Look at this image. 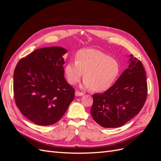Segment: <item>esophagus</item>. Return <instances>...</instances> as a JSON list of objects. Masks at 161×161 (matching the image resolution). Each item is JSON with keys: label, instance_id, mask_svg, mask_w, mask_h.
<instances>
[{"label": "esophagus", "instance_id": "esophagus-1", "mask_svg": "<svg viewBox=\"0 0 161 161\" xmlns=\"http://www.w3.org/2000/svg\"><path fill=\"white\" fill-rule=\"evenodd\" d=\"M84 94L83 93V92H79V91H76L75 92V95L76 96V97H81V96H82V95H83Z\"/></svg>", "mask_w": 161, "mask_h": 161}]
</instances>
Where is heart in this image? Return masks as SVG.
<instances>
[{
  "mask_svg": "<svg viewBox=\"0 0 161 161\" xmlns=\"http://www.w3.org/2000/svg\"><path fill=\"white\" fill-rule=\"evenodd\" d=\"M121 70L115 58L94 49L80 50L75 61L68 63L64 68L67 81L71 85L80 81L84 74L82 87L96 92H103L110 88L117 79Z\"/></svg>",
  "mask_w": 161,
  "mask_h": 161,
  "instance_id": "heart-1",
  "label": "heart"
}]
</instances>
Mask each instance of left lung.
I'll return each mask as SVG.
<instances>
[{"label": "left lung", "mask_w": 161, "mask_h": 161, "mask_svg": "<svg viewBox=\"0 0 161 161\" xmlns=\"http://www.w3.org/2000/svg\"><path fill=\"white\" fill-rule=\"evenodd\" d=\"M128 69L104 93L92 95L91 114L93 119L105 128L124 125L136 115L145 104L147 95L146 71L142 63L129 55Z\"/></svg>", "instance_id": "8db88e82"}]
</instances>
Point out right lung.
Listing matches in <instances>:
<instances>
[{
    "instance_id": "1",
    "label": "right lung",
    "mask_w": 161,
    "mask_h": 161,
    "mask_svg": "<svg viewBox=\"0 0 161 161\" xmlns=\"http://www.w3.org/2000/svg\"><path fill=\"white\" fill-rule=\"evenodd\" d=\"M67 52L61 47L36 49L17 64L14 92L17 107L32 122L41 126L61 119L74 98V89L64 76Z\"/></svg>"
}]
</instances>
